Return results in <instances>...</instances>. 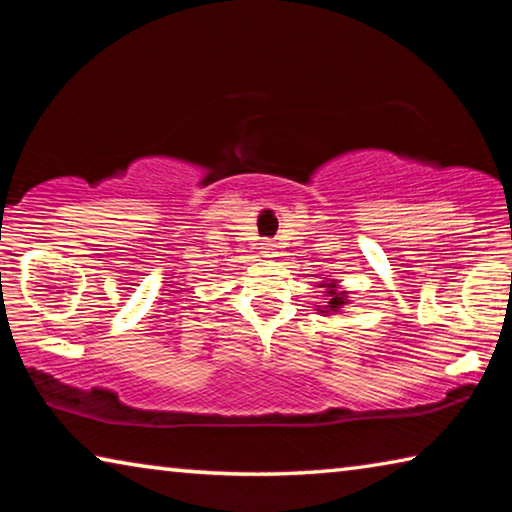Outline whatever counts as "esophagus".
I'll return each mask as SVG.
<instances>
[{"mask_svg":"<svg viewBox=\"0 0 512 512\" xmlns=\"http://www.w3.org/2000/svg\"><path fill=\"white\" fill-rule=\"evenodd\" d=\"M259 250H262L264 257H273L275 250H277V244H275V241H271V239H264L262 244H259Z\"/></svg>","mask_w":512,"mask_h":512,"instance_id":"34e87169","label":"esophagus"}]
</instances>
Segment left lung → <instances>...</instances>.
<instances>
[{"label":"left lung","instance_id":"8db88e82","mask_svg":"<svg viewBox=\"0 0 512 512\" xmlns=\"http://www.w3.org/2000/svg\"><path fill=\"white\" fill-rule=\"evenodd\" d=\"M332 293V300H329V307H332V311H336L339 309V305H343V298H341V293H336V291H329Z\"/></svg>","mask_w":512,"mask_h":512}]
</instances>
